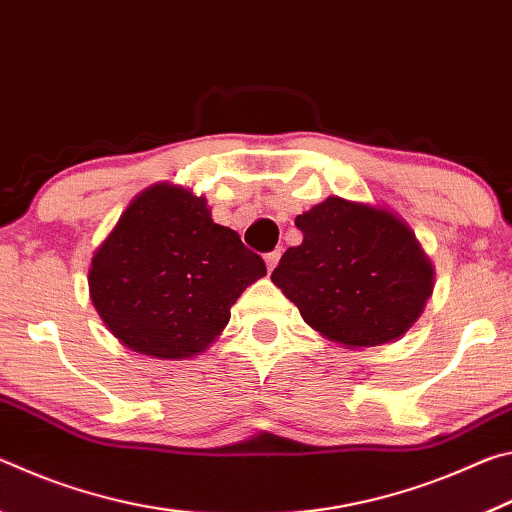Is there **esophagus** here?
Segmentation results:
<instances>
[{
	"instance_id": "1",
	"label": "esophagus",
	"mask_w": 512,
	"mask_h": 512,
	"mask_svg": "<svg viewBox=\"0 0 512 512\" xmlns=\"http://www.w3.org/2000/svg\"><path fill=\"white\" fill-rule=\"evenodd\" d=\"M280 257H282V250H273V253H266V266H268V271H273V268L277 266V262H280Z\"/></svg>"
}]
</instances>
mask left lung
Wrapping results in <instances>:
<instances>
[{
	"label": "left lung",
	"instance_id": "obj_1",
	"mask_svg": "<svg viewBox=\"0 0 512 512\" xmlns=\"http://www.w3.org/2000/svg\"><path fill=\"white\" fill-rule=\"evenodd\" d=\"M302 244L271 275L302 318L350 348L400 339L433 289V268L409 225L339 196L296 216Z\"/></svg>",
	"mask_w": 512,
	"mask_h": 512
}]
</instances>
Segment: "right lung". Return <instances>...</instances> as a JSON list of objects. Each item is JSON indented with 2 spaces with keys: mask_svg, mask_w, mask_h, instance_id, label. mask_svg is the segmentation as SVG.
Listing matches in <instances>:
<instances>
[{
  "mask_svg": "<svg viewBox=\"0 0 512 512\" xmlns=\"http://www.w3.org/2000/svg\"><path fill=\"white\" fill-rule=\"evenodd\" d=\"M264 275V259L212 221L203 196L164 183L137 196L94 253L90 293L128 348L187 359L221 334L230 307Z\"/></svg>",
  "mask_w": 512,
  "mask_h": 512,
  "instance_id": "right-lung-1",
  "label": "right lung"
}]
</instances>
